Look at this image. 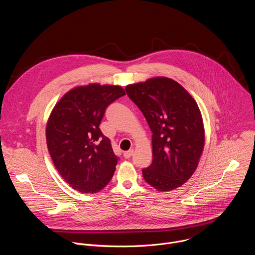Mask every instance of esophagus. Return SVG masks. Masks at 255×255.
I'll return each instance as SVG.
<instances>
[{"instance_id":"obj_1","label":"esophagus","mask_w":255,"mask_h":255,"mask_svg":"<svg viewBox=\"0 0 255 255\" xmlns=\"http://www.w3.org/2000/svg\"><path fill=\"white\" fill-rule=\"evenodd\" d=\"M132 154H133V149H130L128 151H125L123 155H124L125 158H130L132 156Z\"/></svg>"}]
</instances>
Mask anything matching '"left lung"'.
<instances>
[{"label":"left lung","instance_id":"8db88e82","mask_svg":"<svg viewBox=\"0 0 255 255\" xmlns=\"http://www.w3.org/2000/svg\"><path fill=\"white\" fill-rule=\"evenodd\" d=\"M152 132V163L144 179L166 192L183 186L195 172L205 143L203 119L192 96L178 83L153 78L126 87Z\"/></svg>","mask_w":255,"mask_h":255}]
</instances>
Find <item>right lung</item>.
<instances>
[{
	"label": "right lung",
	"instance_id": "1",
	"mask_svg": "<svg viewBox=\"0 0 255 255\" xmlns=\"http://www.w3.org/2000/svg\"><path fill=\"white\" fill-rule=\"evenodd\" d=\"M119 86L91 84L67 92L46 126L47 147L59 174L81 193H98L113 177L119 157L100 130L107 107L123 97Z\"/></svg>",
	"mask_w": 255,
	"mask_h": 255
}]
</instances>
